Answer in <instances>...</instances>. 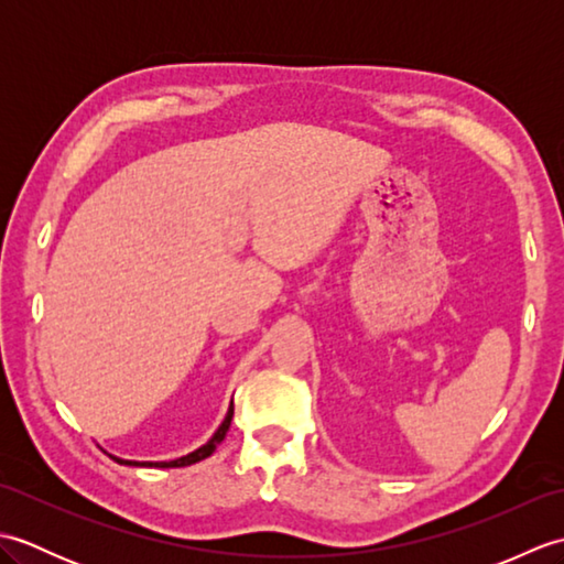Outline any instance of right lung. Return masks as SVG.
<instances>
[{
  "label": "right lung",
  "instance_id": "1",
  "mask_svg": "<svg viewBox=\"0 0 564 564\" xmlns=\"http://www.w3.org/2000/svg\"><path fill=\"white\" fill-rule=\"evenodd\" d=\"M232 414H235V406H230V412H227L225 422L220 424V429H218V431H215V436L206 443V446L198 448V451H194V453L184 455V458H178V460H170V463H133V460H121V458H113V460H116V463H121V465H150V467H152V465H154V467H184V465H194V463H198V460H203V458H208V455H213V451L220 446V441L225 438L227 429H230Z\"/></svg>",
  "mask_w": 564,
  "mask_h": 564
}]
</instances>
